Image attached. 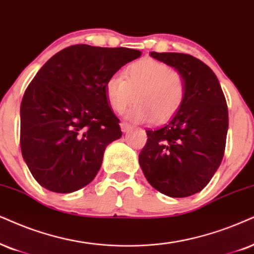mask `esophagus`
<instances>
[{
    "mask_svg": "<svg viewBox=\"0 0 254 254\" xmlns=\"http://www.w3.org/2000/svg\"><path fill=\"white\" fill-rule=\"evenodd\" d=\"M120 125H121V129H122V131H123V132H127V131H129L131 127H132L129 123H127V122H122Z\"/></svg>",
    "mask_w": 254,
    "mask_h": 254,
    "instance_id": "1",
    "label": "esophagus"
}]
</instances>
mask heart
I'll return each mask as SVG.
<instances>
[{
	"mask_svg": "<svg viewBox=\"0 0 254 254\" xmlns=\"http://www.w3.org/2000/svg\"><path fill=\"white\" fill-rule=\"evenodd\" d=\"M124 76L112 75L104 84V92L110 108L122 114L136 98L127 112V120L147 122L153 117L165 122L181 110L185 102L186 88L181 73L164 62L152 59L130 64Z\"/></svg>",
	"mask_w": 254,
	"mask_h": 254,
	"instance_id": "heart-1",
	"label": "heart"
}]
</instances>
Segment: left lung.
<instances>
[{"instance_id": "obj_1", "label": "left lung", "mask_w": 254, "mask_h": 254, "mask_svg": "<svg viewBox=\"0 0 254 254\" xmlns=\"http://www.w3.org/2000/svg\"><path fill=\"white\" fill-rule=\"evenodd\" d=\"M150 55L181 73L186 96L168 124L146 130L139 165L157 191L189 197L210 183L223 160L229 129L226 99L217 76L200 60L181 53Z\"/></svg>"}]
</instances>
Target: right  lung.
Masks as SVG:
<instances>
[{
	"label": "right lung",
	"mask_w": 254,
	"mask_h": 254,
	"mask_svg": "<svg viewBox=\"0 0 254 254\" xmlns=\"http://www.w3.org/2000/svg\"><path fill=\"white\" fill-rule=\"evenodd\" d=\"M142 55L129 48L76 44L54 55L25 90L21 103V151L47 190L70 193L101 169L105 147L122 136L104 84Z\"/></svg>",
	"instance_id": "obj_1"
}]
</instances>
